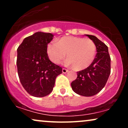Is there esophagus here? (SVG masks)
Segmentation results:
<instances>
[{
  "mask_svg": "<svg viewBox=\"0 0 128 128\" xmlns=\"http://www.w3.org/2000/svg\"><path fill=\"white\" fill-rule=\"evenodd\" d=\"M62 73H67V72H68V70H67V69H66V68H62Z\"/></svg>",
  "mask_w": 128,
  "mask_h": 128,
  "instance_id": "obj_1",
  "label": "esophagus"
}]
</instances>
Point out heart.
<instances>
[{"label": "heart", "mask_w": 128, "mask_h": 128, "mask_svg": "<svg viewBox=\"0 0 128 128\" xmlns=\"http://www.w3.org/2000/svg\"><path fill=\"white\" fill-rule=\"evenodd\" d=\"M47 54L51 61L58 64L64 59L66 63L72 66L74 70H82L88 67L94 61L96 54L94 42L88 38L73 36H63L57 42H50L47 46Z\"/></svg>", "instance_id": "1"}]
</instances>
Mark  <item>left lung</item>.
I'll list each match as a JSON object with an SVG mask.
<instances>
[{
	"mask_svg": "<svg viewBox=\"0 0 128 128\" xmlns=\"http://www.w3.org/2000/svg\"><path fill=\"white\" fill-rule=\"evenodd\" d=\"M94 42L97 54L88 67L78 72V77L71 83L72 90L78 94L92 96L102 90L111 73V58L107 46L96 36L86 35Z\"/></svg>",
	"mask_w": 128,
	"mask_h": 128,
	"instance_id": "obj_1",
	"label": "left lung"
}]
</instances>
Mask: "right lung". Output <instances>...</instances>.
<instances>
[{
  "label": "right lung",
  "instance_id": "right-lung-1",
  "mask_svg": "<svg viewBox=\"0 0 128 128\" xmlns=\"http://www.w3.org/2000/svg\"><path fill=\"white\" fill-rule=\"evenodd\" d=\"M50 33L37 32L23 40L17 49V66L20 82L29 94L44 97L53 90L62 67L51 62L47 46L52 40Z\"/></svg>",
  "mask_w": 128,
  "mask_h": 128
}]
</instances>
